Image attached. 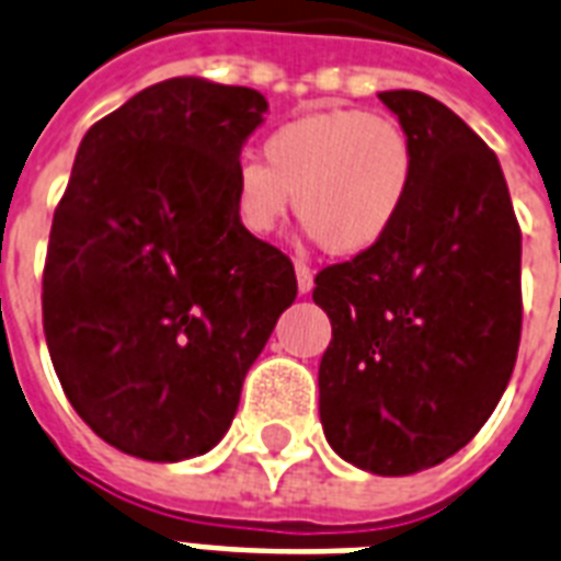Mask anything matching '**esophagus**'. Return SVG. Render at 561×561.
<instances>
[{"mask_svg": "<svg viewBox=\"0 0 561 561\" xmlns=\"http://www.w3.org/2000/svg\"><path fill=\"white\" fill-rule=\"evenodd\" d=\"M295 275H298V293L307 295L312 289V268L301 260H295Z\"/></svg>", "mask_w": 561, "mask_h": 561, "instance_id": "obj_1", "label": "esophagus"}]
</instances>
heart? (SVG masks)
I'll list each match as a JSON object with an SVG mask.
<instances>
[{
    "mask_svg": "<svg viewBox=\"0 0 561 561\" xmlns=\"http://www.w3.org/2000/svg\"><path fill=\"white\" fill-rule=\"evenodd\" d=\"M266 163L233 167L237 221L254 237L295 210L333 254H366L398 228L419 178V154L401 123L366 107L293 116L263 142Z\"/></svg>",
    "mask_w": 561,
    "mask_h": 561,
    "instance_id": "1",
    "label": "heart"
}]
</instances>
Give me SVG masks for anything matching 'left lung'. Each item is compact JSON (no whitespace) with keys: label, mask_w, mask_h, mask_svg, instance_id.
<instances>
[{"label":"left lung","mask_w":561,"mask_h":561,"mask_svg":"<svg viewBox=\"0 0 561 561\" xmlns=\"http://www.w3.org/2000/svg\"><path fill=\"white\" fill-rule=\"evenodd\" d=\"M419 154L398 228L316 275L333 340L319 415L345 462L403 477L454 457L510 383L520 342V228L501 163L450 107L386 90Z\"/></svg>","instance_id":"left-lung-1"}]
</instances>
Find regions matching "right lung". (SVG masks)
<instances>
[{
  "label": "right lung",
  "instance_id": "obj_1",
  "mask_svg": "<svg viewBox=\"0 0 561 561\" xmlns=\"http://www.w3.org/2000/svg\"><path fill=\"white\" fill-rule=\"evenodd\" d=\"M251 87L169 78L84 134L51 219L43 330L69 403L123 454L202 457L295 301L293 260L237 221Z\"/></svg>",
  "mask_w": 561,
  "mask_h": 561
}]
</instances>
